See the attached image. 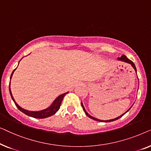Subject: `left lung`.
<instances>
[{
    "instance_id": "1",
    "label": "left lung",
    "mask_w": 151,
    "mask_h": 151,
    "mask_svg": "<svg viewBox=\"0 0 151 151\" xmlns=\"http://www.w3.org/2000/svg\"><path fill=\"white\" fill-rule=\"evenodd\" d=\"M117 60H121V61H122V62H124V63H127L131 64L132 67H133V69H135V72H136V73H137V69H136V67H135V64H134V63H133V62H132L131 60H129V58H127V56H126V55H122V56H121L120 58H117ZM81 104H82V108H83V110L84 111V112H85V113H86V115H87V116H88V117H90V118H91V119H94V120H96V121H98V122H113V121H115V120H117V119H118L120 118V117H122L123 115H124L126 113H127L128 111H129L130 110V109L131 108L132 106H133V105H132V106H131V108H129V109H128V110L127 111V112H125L124 113H123L122 115H121L120 116H119V117H116V118H115V119H109V120H101V119H97V118H96V117H93V116H91V115H90L89 114H88V113L86 112V111L85 109H84V106H83V104H82V102H81Z\"/></svg>"
}]
</instances>
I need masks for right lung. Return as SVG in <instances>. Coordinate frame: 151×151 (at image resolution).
Instances as JSON below:
<instances>
[{
  "instance_id": "right-lung-1",
  "label": "right lung",
  "mask_w": 151,
  "mask_h": 151,
  "mask_svg": "<svg viewBox=\"0 0 151 151\" xmlns=\"http://www.w3.org/2000/svg\"><path fill=\"white\" fill-rule=\"evenodd\" d=\"M15 70H16V69L14 70L13 72H12L11 77H10V80L12 79V76H13L14 72V71H15ZM9 93H10V95H11L12 100H13L14 102L15 103L16 107H17V108L19 109V110L21 111V112L24 113V114H26L27 115H28V116L34 117V118L43 119V118H46V117L52 116L53 115H54L55 113L59 110L60 106L62 101H63V100L64 96H65L68 92L65 93H63V94H61L60 96L57 97V98H55V100L53 101L52 104H51L50 106L48 107V108L43 109V110H41V111H32L26 110V109H22V107H20L19 105H18L17 103L16 102V101L14 100V99L13 98V96H12V91H11V88H10V82H9Z\"/></svg>"
}]
</instances>
